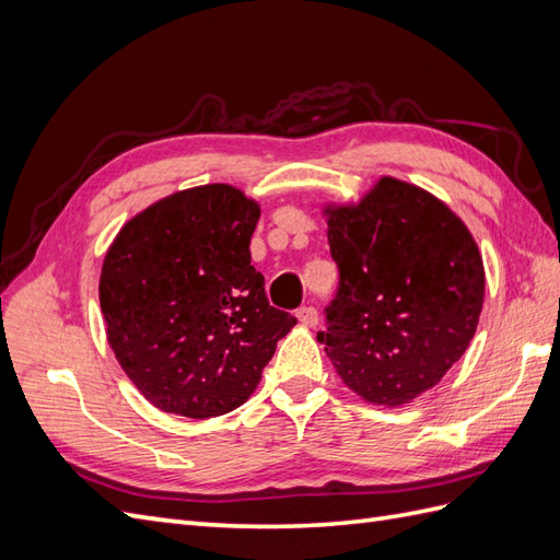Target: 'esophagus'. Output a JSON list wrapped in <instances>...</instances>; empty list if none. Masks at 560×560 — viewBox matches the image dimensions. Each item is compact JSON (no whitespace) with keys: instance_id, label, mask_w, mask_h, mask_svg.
Wrapping results in <instances>:
<instances>
[{"instance_id":"1","label":"esophagus","mask_w":560,"mask_h":560,"mask_svg":"<svg viewBox=\"0 0 560 560\" xmlns=\"http://www.w3.org/2000/svg\"><path fill=\"white\" fill-rule=\"evenodd\" d=\"M296 317L301 319V325H306V327H315L317 322H319V313L313 306H301L296 311Z\"/></svg>"}]
</instances>
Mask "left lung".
I'll return each instance as SVG.
<instances>
[{
  "label": "left lung",
  "instance_id": "obj_1",
  "mask_svg": "<svg viewBox=\"0 0 560 560\" xmlns=\"http://www.w3.org/2000/svg\"><path fill=\"white\" fill-rule=\"evenodd\" d=\"M327 212L338 287L319 343L352 393L411 401L444 378L477 331L479 247L442 200L393 177L358 208Z\"/></svg>",
  "mask_w": 560,
  "mask_h": 560
}]
</instances>
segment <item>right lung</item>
Returning a JSON list of instances; mask_svg holds the SVG:
<instances>
[{"instance_id":"obj_1","label":"right lung","mask_w":560,"mask_h":560,"mask_svg":"<svg viewBox=\"0 0 560 560\" xmlns=\"http://www.w3.org/2000/svg\"><path fill=\"white\" fill-rule=\"evenodd\" d=\"M259 206L229 184L196 186L140 212L100 276L109 346L167 413L212 418L257 387L296 317L273 308L249 241Z\"/></svg>"}]
</instances>
